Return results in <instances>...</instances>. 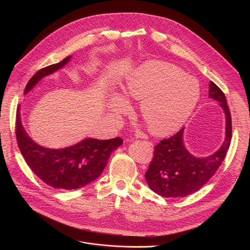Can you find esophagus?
<instances>
[{
	"label": "esophagus",
	"mask_w": 250,
	"mask_h": 250,
	"mask_svg": "<svg viewBox=\"0 0 250 250\" xmlns=\"http://www.w3.org/2000/svg\"><path fill=\"white\" fill-rule=\"evenodd\" d=\"M150 145H151V144H150Z\"/></svg>",
	"instance_id": "esophagus-1"
}]
</instances>
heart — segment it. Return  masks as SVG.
Masks as SVG:
<instances>
[{"mask_svg":"<svg viewBox=\"0 0 250 250\" xmlns=\"http://www.w3.org/2000/svg\"><path fill=\"white\" fill-rule=\"evenodd\" d=\"M125 97L141 100L139 113L148 130L157 136L180 129L200 101L201 87L197 79L187 76L173 64L149 60L131 70L122 85ZM109 110L120 115L128 110L126 100L113 93Z\"/></svg>","mask_w":250,"mask_h":250,"instance_id":"1","label":"heart"}]
</instances>
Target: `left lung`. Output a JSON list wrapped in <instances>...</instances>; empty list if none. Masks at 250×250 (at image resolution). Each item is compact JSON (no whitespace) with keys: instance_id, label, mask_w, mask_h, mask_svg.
<instances>
[{"instance_id":"obj_1","label":"left lung","mask_w":250,"mask_h":250,"mask_svg":"<svg viewBox=\"0 0 250 250\" xmlns=\"http://www.w3.org/2000/svg\"><path fill=\"white\" fill-rule=\"evenodd\" d=\"M208 98L219 103L226 117V136L222 146L206 157L191 154L184 144V128L154 148V158L146 173L149 188L165 198L186 197L197 192L215 175L225 159L231 139V117L223 91L212 81Z\"/></svg>"}]
</instances>
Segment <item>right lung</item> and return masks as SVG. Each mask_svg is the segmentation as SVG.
I'll return each instance as SVG.
<instances>
[{
	"instance_id": "obj_1",
	"label": "right lung",
	"mask_w": 250,
	"mask_h": 250,
	"mask_svg": "<svg viewBox=\"0 0 250 250\" xmlns=\"http://www.w3.org/2000/svg\"><path fill=\"white\" fill-rule=\"evenodd\" d=\"M71 57L67 56L59 63L41 69L28 81L24 95L42 79L63 68ZM20 110L21 106L17 111L16 122L19 148L32 172L55 189H79L95 181L108 164L112 152L123 145V139L120 137L104 140L86 137L78 144L64 148L43 147L26 133L21 124Z\"/></svg>"
}]
</instances>
